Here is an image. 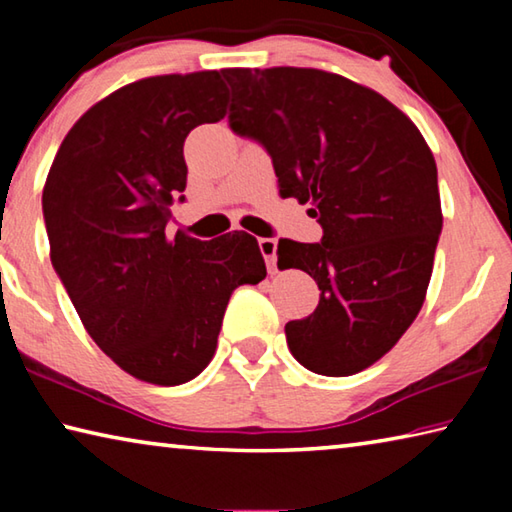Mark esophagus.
I'll return each instance as SVG.
<instances>
[{
  "mask_svg": "<svg viewBox=\"0 0 512 512\" xmlns=\"http://www.w3.org/2000/svg\"><path fill=\"white\" fill-rule=\"evenodd\" d=\"M259 250H262V255L266 259V266H268V273H275V262H277V241L271 237H264L259 239Z\"/></svg>",
  "mask_w": 512,
  "mask_h": 512,
  "instance_id": "1",
  "label": "esophagus"
}]
</instances>
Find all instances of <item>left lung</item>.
I'll return each mask as SVG.
<instances>
[{
	"label": "left lung",
	"instance_id": "1",
	"mask_svg": "<svg viewBox=\"0 0 512 512\" xmlns=\"http://www.w3.org/2000/svg\"><path fill=\"white\" fill-rule=\"evenodd\" d=\"M230 126L262 142L282 198L309 203L320 244L280 239L277 266L314 277L311 316L284 327L311 372L348 377L379 361L420 314L443 230L438 171L418 126L341 74L223 69Z\"/></svg>",
	"mask_w": 512,
	"mask_h": 512
}]
</instances>
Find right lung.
<instances>
[{
	"instance_id": "1",
	"label": "right lung",
	"mask_w": 512,
	"mask_h": 512,
	"mask_svg": "<svg viewBox=\"0 0 512 512\" xmlns=\"http://www.w3.org/2000/svg\"><path fill=\"white\" fill-rule=\"evenodd\" d=\"M225 106L216 69L128 83L69 128L42 189L51 264L83 327L149 384L201 375L232 291L266 277L244 230L212 241L167 235L187 185L185 137L223 119Z\"/></svg>"
}]
</instances>
